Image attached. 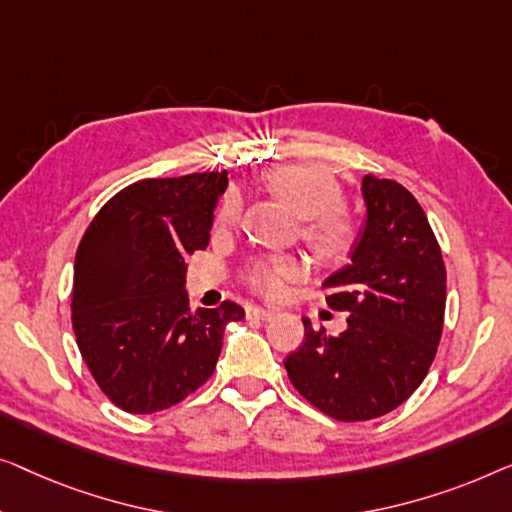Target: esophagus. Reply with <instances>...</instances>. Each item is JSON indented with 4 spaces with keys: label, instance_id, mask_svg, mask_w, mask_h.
I'll list each match as a JSON object with an SVG mask.
<instances>
[{
    "label": "esophagus",
    "instance_id": "obj_1",
    "mask_svg": "<svg viewBox=\"0 0 512 512\" xmlns=\"http://www.w3.org/2000/svg\"><path fill=\"white\" fill-rule=\"evenodd\" d=\"M246 318L248 320H273L276 318V313L266 311V308H259V306H250L246 311Z\"/></svg>",
    "mask_w": 512,
    "mask_h": 512
}]
</instances>
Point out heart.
I'll use <instances>...</instances> for the list:
<instances>
[{
    "instance_id": "1",
    "label": "heart",
    "mask_w": 512,
    "mask_h": 512,
    "mask_svg": "<svg viewBox=\"0 0 512 512\" xmlns=\"http://www.w3.org/2000/svg\"><path fill=\"white\" fill-rule=\"evenodd\" d=\"M264 183L301 218V236L325 257H343L355 243L357 227L341 206V185L329 171L311 164H280L266 171ZM241 215L236 194H227L215 213V229L229 232ZM306 276V266L294 255L250 259L243 269V283L259 297L278 301L287 287Z\"/></svg>"
}]
</instances>
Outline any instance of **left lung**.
Here are the masks:
<instances>
[{"label":"left lung","instance_id":"8db88e82","mask_svg":"<svg viewBox=\"0 0 512 512\" xmlns=\"http://www.w3.org/2000/svg\"><path fill=\"white\" fill-rule=\"evenodd\" d=\"M366 229L352 264L331 276L327 304L348 329L329 336L304 320L285 357L294 390L338 422L390 413L434 362L445 318V262L422 206L406 187L366 174Z\"/></svg>","mask_w":512,"mask_h":512}]
</instances>
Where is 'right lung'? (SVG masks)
Listing matches in <instances>:
<instances>
[{
  "instance_id": "obj_1",
  "label": "right lung",
  "mask_w": 512,
  "mask_h": 512,
  "mask_svg": "<svg viewBox=\"0 0 512 512\" xmlns=\"http://www.w3.org/2000/svg\"><path fill=\"white\" fill-rule=\"evenodd\" d=\"M227 171L146 178L106 201L76 250L71 325L106 397L150 415L181 403L213 376L234 301L190 311L185 259L211 239Z\"/></svg>"
}]
</instances>
